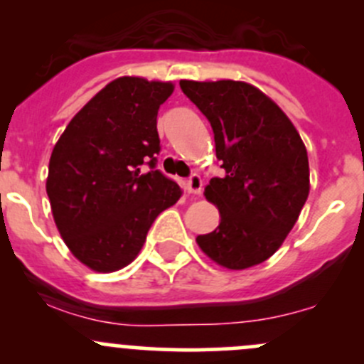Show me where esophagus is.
<instances>
[{
	"mask_svg": "<svg viewBox=\"0 0 364 364\" xmlns=\"http://www.w3.org/2000/svg\"><path fill=\"white\" fill-rule=\"evenodd\" d=\"M186 190L193 196H199L203 192V179H200L199 174H192L186 179Z\"/></svg>",
	"mask_w": 364,
	"mask_h": 364,
	"instance_id": "34e87169",
	"label": "esophagus"
}]
</instances>
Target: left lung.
<instances>
[{
    "label": "left lung",
    "instance_id": "8db88e82",
    "mask_svg": "<svg viewBox=\"0 0 364 364\" xmlns=\"http://www.w3.org/2000/svg\"><path fill=\"white\" fill-rule=\"evenodd\" d=\"M183 93L208 117L223 178L204 196L220 211V225L197 236L205 255L227 269L269 259L299 218L310 192L308 155L285 112L241 80H179Z\"/></svg>",
    "mask_w": 364,
    "mask_h": 364
}]
</instances>
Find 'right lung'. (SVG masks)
<instances>
[{
    "instance_id": "right-lung-1",
    "label": "right lung",
    "mask_w": 364,
    "mask_h": 364,
    "mask_svg": "<svg viewBox=\"0 0 364 364\" xmlns=\"http://www.w3.org/2000/svg\"><path fill=\"white\" fill-rule=\"evenodd\" d=\"M172 91V82L119 77L72 117L54 146L46 185L54 222L90 269L128 266L156 216L181 197L178 183L155 168L156 114Z\"/></svg>"
}]
</instances>
